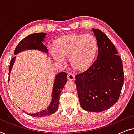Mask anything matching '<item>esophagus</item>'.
Returning <instances> with one entry per match:
<instances>
[{
  "mask_svg": "<svg viewBox=\"0 0 134 134\" xmlns=\"http://www.w3.org/2000/svg\"><path fill=\"white\" fill-rule=\"evenodd\" d=\"M75 78V76L73 75L72 73H69L67 74V80L69 81H73Z\"/></svg>",
  "mask_w": 134,
  "mask_h": 134,
  "instance_id": "34e87169",
  "label": "esophagus"
}]
</instances>
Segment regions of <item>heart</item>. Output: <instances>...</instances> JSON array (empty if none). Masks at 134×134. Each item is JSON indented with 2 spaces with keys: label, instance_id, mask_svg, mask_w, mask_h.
<instances>
[{
  "label": "heart",
  "instance_id": "obj_1",
  "mask_svg": "<svg viewBox=\"0 0 134 134\" xmlns=\"http://www.w3.org/2000/svg\"><path fill=\"white\" fill-rule=\"evenodd\" d=\"M56 50H51L53 58L64 64L65 59H71L76 70L86 69L93 61L98 50L97 39L90 35L73 34L65 36L56 42Z\"/></svg>",
  "mask_w": 134,
  "mask_h": 134
}]
</instances>
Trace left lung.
Wrapping results in <instances>:
<instances>
[{
	"mask_svg": "<svg viewBox=\"0 0 134 134\" xmlns=\"http://www.w3.org/2000/svg\"><path fill=\"white\" fill-rule=\"evenodd\" d=\"M98 43L97 58L87 70L75 76L81 106L100 112L117 102L124 81L121 57L105 34L93 29Z\"/></svg>",
	"mask_w": 134,
	"mask_h": 134,
	"instance_id": "obj_1",
	"label": "left lung"
}]
</instances>
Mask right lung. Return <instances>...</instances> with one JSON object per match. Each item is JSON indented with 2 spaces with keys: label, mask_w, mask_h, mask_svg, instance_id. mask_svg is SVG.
Returning a JSON list of instances; mask_svg holds the SVG:
<instances>
[{
  "label": "right lung",
  "mask_w": 134,
  "mask_h": 134,
  "mask_svg": "<svg viewBox=\"0 0 134 134\" xmlns=\"http://www.w3.org/2000/svg\"><path fill=\"white\" fill-rule=\"evenodd\" d=\"M47 35L45 33H37L31 34L27 37L22 39L18 44L14 50V54H18L19 53L24 50H37L41 52L47 53L48 50L47 47L43 44L44 41V38ZM16 56H14L10 61V65L9 67V77L12 69L13 65L14 64ZM9 81V79H8ZM67 82V73L65 72H61L56 75L54 82L53 84V88L52 91V101L49 106L45 110L41 111L40 112H37L35 114H29L31 116L35 117H42V116L49 115L54 114L58 109L59 104V96L61 95L62 90Z\"/></svg>",
  "instance_id": "add662e5"
}]
</instances>
